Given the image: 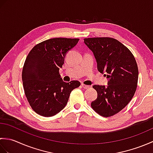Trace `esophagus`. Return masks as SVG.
Here are the masks:
<instances>
[{
	"mask_svg": "<svg viewBox=\"0 0 153 153\" xmlns=\"http://www.w3.org/2000/svg\"><path fill=\"white\" fill-rule=\"evenodd\" d=\"M82 87H83V89H89V87H90V86H89V85H85V84H83V83H82Z\"/></svg>",
	"mask_w": 153,
	"mask_h": 153,
	"instance_id": "34e87169",
	"label": "esophagus"
}]
</instances>
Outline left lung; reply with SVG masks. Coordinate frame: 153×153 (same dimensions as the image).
<instances>
[{
    "label": "left lung",
    "instance_id": "1",
    "mask_svg": "<svg viewBox=\"0 0 153 153\" xmlns=\"http://www.w3.org/2000/svg\"><path fill=\"white\" fill-rule=\"evenodd\" d=\"M95 56L97 69L109 79L108 85H93L98 95L92 108L103 117H110L124 108L137 86L138 67L131 52L111 37L84 39Z\"/></svg>",
    "mask_w": 153,
    "mask_h": 153
}]
</instances>
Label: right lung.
<instances>
[{"instance_id":"1","label":"right lung","mask_w":153,"mask_h":153,"mask_svg":"<svg viewBox=\"0 0 153 153\" xmlns=\"http://www.w3.org/2000/svg\"><path fill=\"white\" fill-rule=\"evenodd\" d=\"M79 39L53 38L35 45L29 53L22 70L25 97L38 114L51 117L66 105L71 91L79 87L78 81L66 83L59 73L68 51Z\"/></svg>"}]
</instances>
